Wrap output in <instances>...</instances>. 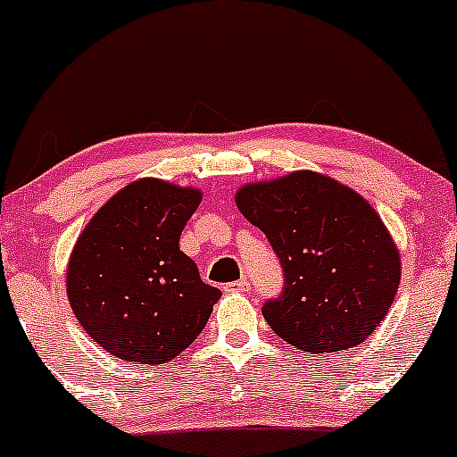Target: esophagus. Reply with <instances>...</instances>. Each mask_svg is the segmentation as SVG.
<instances>
[{
	"label": "esophagus",
	"mask_w": 457,
	"mask_h": 457,
	"mask_svg": "<svg viewBox=\"0 0 457 457\" xmlns=\"http://www.w3.org/2000/svg\"><path fill=\"white\" fill-rule=\"evenodd\" d=\"M248 289H250L248 278H239V281H233L227 286V292H233V294H244L248 292Z\"/></svg>",
	"instance_id": "1"
}]
</instances>
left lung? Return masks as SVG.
Masks as SVG:
<instances>
[{
    "label": "left lung",
    "mask_w": 457,
    "mask_h": 457,
    "mask_svg": "<svg viewBox=\"0 0 457 457\" xmlns=\"http://www.w3.org/2000/svg\"><path fill=\"white\" fill-rule=\"evenodd\" d=\"M235 204L266 233L286 287L262 313L305 353L353 348L379 327L399 292L401 257L364 195L312 170L237 189Z\"/></svg>",
    "instance_id": "obj_1"
}]
</instances>
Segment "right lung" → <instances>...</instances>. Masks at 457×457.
Segmentation results:
<instances>
[{
    "instance_id": "obj_1",
    "label": "right lung",
    "mask_w": 457,
    "mask_h": 457,
    "mask_svg": "<svg viewBox=\"0 0 457 457\" xmlns=\"http://www.w3.org/2000/svg\"><path fill=\"white\" fill-rule=\"evenodd\" d=\"M203 191L139 179L89 220L67 263V298L109 355L165 364L207 325L222 292L179 246Z\"/></svg>"
}]
</instances>
